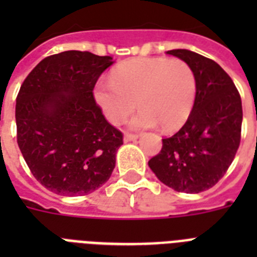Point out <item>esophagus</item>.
I'll return each instance as SVG.
<instances>
[{
  "instance_id": "1",
  "label": "esophagus",
  "mask_w": 257,
  "mask_h": 257,
  "mask_svg": "<svg viewBox=\"0 0 257 257\" xmlns=\"http://www.w3.org/2000/svg\"><path fill=\"white\" fill-rule=\"evenodd\" d=\"M137 139H139V136L137 135H132V133H125L124 135L125 143H129V141H136Z\"/></svg>"
}]
</instances>
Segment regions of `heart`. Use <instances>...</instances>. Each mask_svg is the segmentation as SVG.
Here are the masks:
<instances>
[{
    "label": "heart",
    "instance_id": "b5f03b06",
    "mask_svg": "<svg viewBox=\"0 0 257 257\" xmlns=\"http://www.w3.org/2000/svg\"><path fill=\"white\" fill-rule=\"evenodd\" d=\"M110 83L96 85L93 96L108 121L118 125L137 107L136 129L160 125L177 131L187 121L197 96V78L181 59L145 58L126 60L110 72Z\"/></svg>",
    "mask_w": 257,
    "mask_h": 257
}]
</instances>
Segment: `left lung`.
Instances as JSON below:
<instances>
[{
    "label": "left lung",
    "instance_id": "1",
    "mask_svg": "<svg viewBox=\"0 0 257 257\" xmlns=\"http://www.w3.org/2000/svg\"><path fill=\"white\" fill-rule=\"evenodd\" d=\"M166 54L191 66L197 96L185 125L162 140L161 152L148 165L166 186L198 194L216 185L232 164L240 144L241 99L232 79L216 62L185 49Z\"/></svg>",
    "mask_w": 257,
    "mask_h": 257
}]
</instances>
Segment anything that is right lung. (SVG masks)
<instances>
[{
  "label": "right lung",
  "mask_w": 257,
  "mask_h": 257,
  "mask_svg": "<svg viewBox=\"0 0 257 257\" xmlns=\"http://www.w3.org/2000/svg\"><path fill=\"white\" fill-rule=\"evenodd\" d=\"M110 56L63 51L41 60L17 96V143L33 176L64 197L103 186L116 165L122 133L105 120L93 97Z\"/></svg>",
  "instance_id": "1"
}]
</instances>
